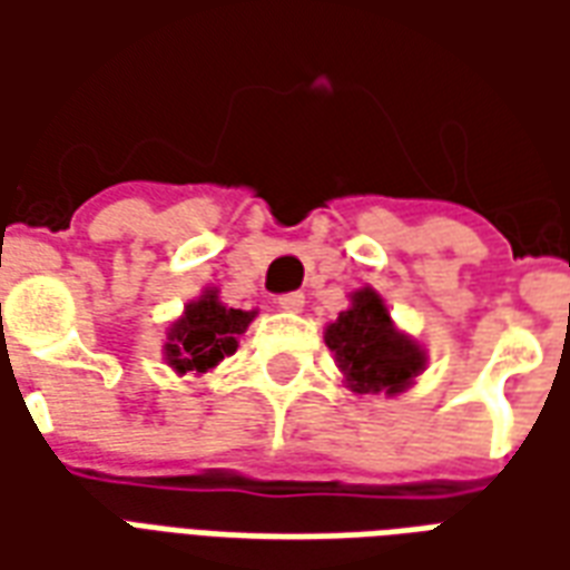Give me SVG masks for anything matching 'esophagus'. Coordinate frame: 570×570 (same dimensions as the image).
Listing matches in <instances>:
<instances>
[{
  "label": "esophagus",
  "instance_id": "1",
  "mask_svg": "<svg viewBox=\"0 0 570 570\" xmlns=\"http://www.w3.org/2000/svg\"><path fill=\"white\" fill-rule=\"evenodd\" d=\"M302 305H305V296H302V293H284V296H277V308L302 311Z\"/></svg>",
  "mask_w": 570,
  "mask_h": 570
}]
</instances>
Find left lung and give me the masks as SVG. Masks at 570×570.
Masks as SVG:
<instances>
[{
	"mask_svg": "<svg viewBox=\"0 0 570 570\" xmlns=\"http://www.w3.org/2000/svg\"><path fill=\"white\" fill-rule=\"evenodd\" d=\"M326 345L357 394H400L424 370V351L396 333L391 311L370 286L354 293L351 308L326 326Z\"/></svg>",
	"mask_w": 570,
	"mask_h": 570,
	"instance_id": "obj_1",
	"label": "left lung"
}]
</instances>
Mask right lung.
Wrapping results in <instances>:
<instances>
[{"label": "right lung", "mask_w": 570, "mask_h": 570, "mask_svg": "<svg viewBox=\"0 0 570 570\" xmlns=\"http://www.w3.org/2000/svg\"><path fill=\"white\" fill-rule=\"evenodd\" d=\"M253 321V311L225 308L216 293H204L191 302L186 314L170 326L167 335V363L179 375L186 372H207L237 351V335Z\"/></svg>", "instance_id": "1"}]
</instances>
